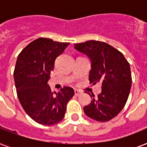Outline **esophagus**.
Wrapping results in <instances>:
<instances>
[{"label": "esophagus", "mask_w": 147, "mask_h": 147, "mask_svg": "<svg viewBox=\"0 0 147 147\" xmlns=\"http://www.w3.org/2000/svg\"><path fill=\"white\" fill-rule=\"evenodd\" d=\"M81 93H82V92H81V91H79V90H78V89H75V94H76V96H78V95H79Z\"/></svg>", "instance_id": "34e87169"}]
</instances>
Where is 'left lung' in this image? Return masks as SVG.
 <instances>
[{
  "label": "left lung",
  "mask_w": 147,
  "mask_h": 147,
  "mask_svg": "<svg viewBox=\"0 0 147 147\" xmlns=\"http://www.w3.org/2000/svg\"><path fill=\"white\" fill-rule=\"evenodd\" d=\"M75 49L89 58L90 83H101V92L84 107L88 117L99 122L111 120L121 111L130 94L132 78L129 62L122 53L106 42L89 40L75 43Z\"/></svg>",
  "instance_id": "8db88e82"
}]
</instances>
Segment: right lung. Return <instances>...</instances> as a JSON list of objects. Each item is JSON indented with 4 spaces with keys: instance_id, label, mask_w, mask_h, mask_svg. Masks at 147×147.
<instances>
[{
    "instance_id": "1",
    "label": "right lung",
    "mask_w": 147,
    "mask_h": 147,
    "mask_svg": "<svg viewBox=\"0 0 147 147\" xmlns=\"http://www.w3.org/2000/svg\"><path fill=\"white\" fill-rule=\"evenodd\" d=\"M69 45L41 37L27 45L17 57L13 71L17 97L26 114L42 125L62 121L67 104L75 94L70 87L53 94L47 83L55 59Z\"/></svg>"
}]
</instances>
